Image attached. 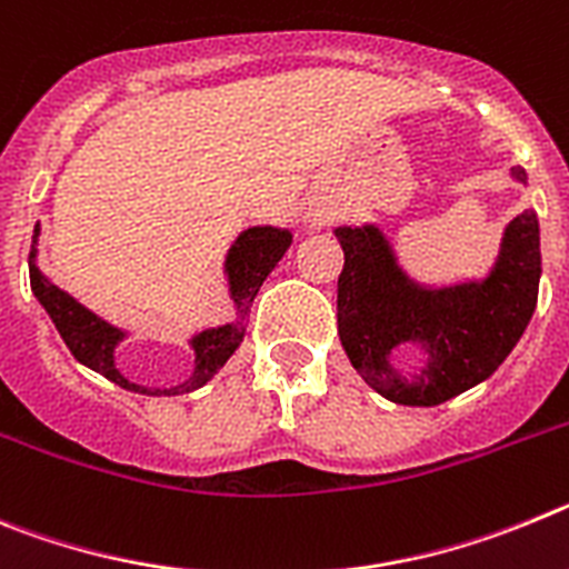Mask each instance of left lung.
<instances>
[{
    "instance_id": "obj_1",
    "label": "left lung",
    "mask_w": 569,
    "mask_h": 569,
    "mask_svg": "<svg viewBox=\"0 0 569 569\" xmlns=\"http://www.w3.org/2000/svg\"><path fill=\"white\" fill-rule=\"evenodd\" d=\"M510 176L527 183L521 167ZM335 234L346 254L337 280L340 342L362 380L397 406L431 408L488 380L536 311L541 247L533 209L508 223L488 278L439 289L399 266L377 223L337 227ZM406 341L426 351L417 375H402L390 360Z\"/></svg>"
}]
</instances>
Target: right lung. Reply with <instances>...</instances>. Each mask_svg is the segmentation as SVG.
<instances>
[{
	"instance_id": "1",
	"label": "right lung",
	"mask_w": 569,
	"mask_h": 569,
	"mask_svg": "<svg viewBox=\"0 0 569 569\" xmlns=\"http://www.w3.org/2000/svg\"><path fill=\"white\" fill-rule=\"evenodd\" d=\"M39 223L33 229V247H30V289H33L36 300L42 303V309L48 311L50 320H53L56 331L61 335L64 346L70 348V355L81 362V366L93 368L96 373L107 377L116 386L127 388V391L147 393V397H176V393H189L196 388L207 386L214 373L221 371L223 362L238 351V346L243 342L247 335V317L252 309L254 297H258L260 286L269 278L278 260L283 258L286 249L291 247V232L289 229L278 227H249L234 238V243L229 247L227 260H223V274L229 280V297H232L234 306V320L223 322V326H214V329L198 331L189 346L196 351V368L189 373L187 380L178 382L172 388H150L130 382L124 373L116 366V348L124 340L127 331L112 326V322L101 320L96 311H90L87 306H81L73 295H68L64 289L53 283L48 274L39 269L36 263V243H39Z\"/></svg>"
}]
</instances>
